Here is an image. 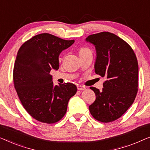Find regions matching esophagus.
Here are the masks:
<instances>
[{"label":"esophagus","mask_w":150,"mask_h":150,"mask_svg":"<svg viewBox=\"0 0 150 150\" xmlns=\"http://www.w3.org/2000/svg\"><path fill=\"white\" fill-rule=\"evenodd\" d=\"M77 89L78 90H80V91H82V90H85L86 88L85 87H83V86H81V85H78L77 86Z\"/></svg>","instance_id":"1"}]
</instances>
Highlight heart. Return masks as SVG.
<instances>
[{"label": "heart", "mask_w": 150, "mask_h": 150, "mask_svg": "<svg viewBox=\"0 0 150 150\" xmlns=\"http://www.w3.org/2000/svg\"><path fill=\"white\" fill-rule=\"evenodd\" d=\"M86 50H88V49H87V48H83L81 49V50H80V52H83V51H86Z\"/></svg>", "instance_id": "1"}]
</instances>
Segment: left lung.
Here are the masks:
<instances>
[{"label": "left lung", "instance_id": "obj_1", "mask_svg": "<svg viewBox=\"0 0 150 150\" xmlns=\"http://www.w3.org/2000/svg\"><path fill=\"white\" fill-rule=\"evenodd\" d=\"M85 41L95 46V72L105 78L101 91L90 87L96 94L89 106L91 115L99 122L117 120L132 105L138 91L139 66L132 48L109 32L91 35Z\"/></svg>", "mask_w": 150, "mask_h": 150}]
</instances>
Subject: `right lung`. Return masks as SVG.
<instances>
[{
  "label": "right lung",
  "mask_w": 150,
  "mask_h": 150,
  "mask_svg": "<svg viewBox=\"0 0 150 150\" xmlns=\"http://www.w3.org/2000/svg\"><path fill=\"white\" fill-rule=\"evenodd\" d=\"M74 40L49 33L33 37L18 50L13 68L14 87L24 108L34 119L54 124L66 113L67 104L76 93L72 83L54 85L51 69H59V56Z\"/></svg>",
  "instance_id": "obj_1"
}]
</instances>
